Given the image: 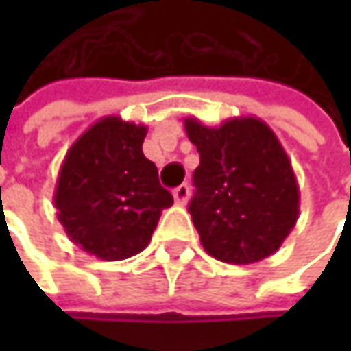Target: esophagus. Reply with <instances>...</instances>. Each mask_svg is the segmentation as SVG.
Here are the masks:
<instances>
[{
    "label": "esophagus",
    "mask_w": 351,
    "mask_h": 351,
    "mask_svg": "<svg viewBox=\"0 0 351 351\" xmlns=\"http://www.w3.org/2000/svg\"><path fill=\"white\" fill-rule=\"evenodd\" d=\"M173 199H176V203L178 205H185L187 201H189V185H180V187H176L173 189Z\"/></svg>",
    "instance_id": "esophagus-1"
}]
</instances>
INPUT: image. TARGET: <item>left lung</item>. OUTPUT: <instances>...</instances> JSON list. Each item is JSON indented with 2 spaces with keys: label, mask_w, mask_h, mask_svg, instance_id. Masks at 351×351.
I'll list each match as a JSON object with an SVG mask.
<instances>
[{
  "label": "left lung",
  "mask_w": 351,
  "mask_h": 351,
  "mask_svg": "<svg viewBox=\"0 0 351 351\" xmlns=\"http://www.w3.org/2000/svg\"><path fill=\"white\" fill-rule=\"evenodd\" d=\"M185 132L201 158L189 213L205 252L236 265L276 254L297 223L301 203L276 132L258 117H232L221 127L187 117Z\"/></svg>",
  "instance_id": "8db88e82"
}]
</instances>
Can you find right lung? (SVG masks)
<instances>
[{
  "label": "right lung",
  "instance_id": "1",
  "mask_svg": "<svg viewBox=\"0 0 351 351\" xmlns=\"http://www.w3.org/2000/svg\"><path fill=\"white\" fill-rule=\"evenodd\" d=\"M146 132L144 125L103 117L70 146L58 171V221L75 246L105 262L142 252L162 210L173 205L142 152Z\"/></svg>",
  "mask_w": 351,
  "mask_h": 351
}]
</instances>
